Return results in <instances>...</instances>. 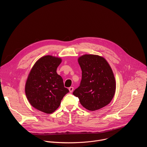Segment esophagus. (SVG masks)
Here are the masks:
<instances>
[{"label": "esophagus", "mask_w": 147, "mask_h": 147, "mask_svg": "<svg viewBox=\"0 0 147 147\" xmlns=\"http://www.w3.org/2000/svg\"><path fill=\"white\" fill-rule=\"evenodd\" d=\"M73 90H74V88L73 87H70L69 88V90L70 91V92H72L73 91Z\"/></svg>", "instance_id": "esophagus-1"}]
</instances>
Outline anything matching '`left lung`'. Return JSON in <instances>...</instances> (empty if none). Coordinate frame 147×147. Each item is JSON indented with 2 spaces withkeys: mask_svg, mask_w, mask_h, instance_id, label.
Instances as JSON below:
<instances>
[{
  "mask_svg": "<svg viewBox=\"0 0 147 147\" xmlns=\"http://www.w3.org/2000/svg\"><path fill=\"white\" fill-rule=\"evenodd\" d=\"M78 61L82 70V79L73 95L89 111H96L107 106L116 91L115 76L108 61L95 55H82Z\"/></svg>",
  "mask_w": 147,
  "mask_h": 147,
  "instance_id": "left-lung-1",
  "label": "left lung"
}]
</instances>
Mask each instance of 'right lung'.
Listing matches in <instances>:
<instances>
[{"mask_svg":"<svg viewBox=\"0 0 147 147\" xmlns=\"http://www.w3.org/2000/svg\"><path fill=\"white\" fill-rule=\"evenodd\" d=\"M61 62L60 58L51 55L40 57L31 69L26 83L25 92L30 103L45 113L54 112L69 92L56 72Z\"/></svg>","mask_w":147,"mask_h":147,"instance_id":"obj_1","label":"right lung"}]
</instances>
